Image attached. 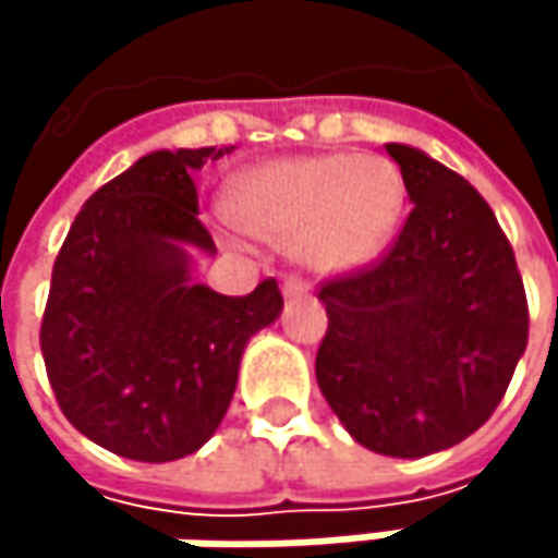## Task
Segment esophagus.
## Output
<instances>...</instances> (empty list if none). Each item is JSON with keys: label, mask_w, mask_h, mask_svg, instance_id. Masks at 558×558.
I'll list each match as a JSON object with an SVG mask.
<instances>
[{"label": "esophagus", "mask_w": 558, "mask_h": 558, "mask_svg": "<svg viewBox=\"0 0 558 558\" xmlns=\"http://www.w3.org/2000/svg\"><path fill=\"white\" fill-rule=\"evenodd\" d=\"M280 290H283V296H287V300H296V296H306V293H310V287H306L300 278H287Z\"/></svg>", "instance_id": "1"}]
</instances>
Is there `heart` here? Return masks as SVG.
<instances>
[{"instance_id":"obj_1","label":"heart","mask_w":558,"mask_h":558,"mask_svg":"<svg viewBox=\"0 0 558 558\" xmlns=\"http://www.w3.org/2000/svg\"><path fill=\"white\" fill-rule=\"evenodd\" d=\"M407 203L381 155H293L242 170L226 190L232 222L323 278L355 275L388 252Z\"/></svg>"}]
</instances>
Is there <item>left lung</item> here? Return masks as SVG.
<instances>
[{"label":"left lung","mask_w":558,"mask_h":558,"mask_svg":"<svg viewBox=\"0 0 558 558\" xmlns=\"http://www.w3.org/2000/svg\"><path fill=\"white\" fill-rule=\"evenodd\" d=\"M413 203L390 255L319 290L316 381L349 436L420 459L472 436L526 349V296L482 193L413 145H385Z\"/></svg>","instance_id":"8db88e82"}]
</instances>
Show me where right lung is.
<instances>
[{
	"label": "right lung",
	"instance_id": "right-lung-1",
	"mask_svg": "<svg viewBox=\"0 0 558 558\" xmlns=\"http://www.w3.org/2000/svg\"><path fill=\"white\" fill-rule=\"evenodd\" d=\"M229 151L138 158L83 203L57 255L41 323L48 378L63 416L122 459L173 462L206 446L248 339L283 310L278 280L226 296L193 278V255H216L193 173Z\"/></svg>",
	"mask_w": 558,
	"mask_h": 558
}]
</instances>
